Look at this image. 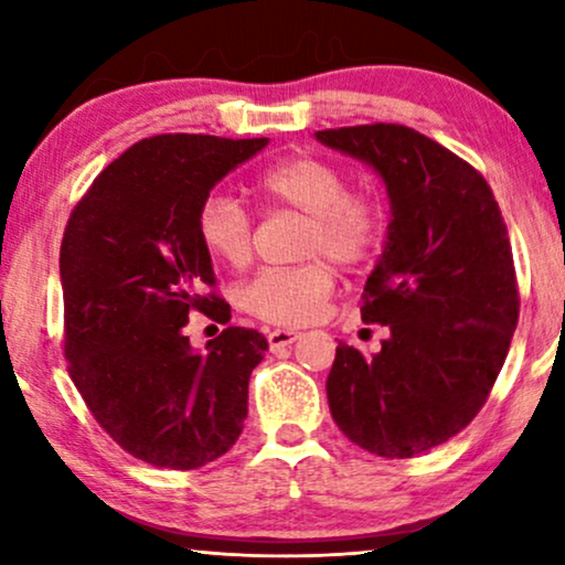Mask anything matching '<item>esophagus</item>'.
<instances>
[{
	"mask_svg": "<svg viewBox=\"0 0 565 565\" xmlns=\"http://www.w3.org/2000/svg\"><path fill=\"white\" fill-rule=\"evenodd\" d=\"M298 337H300V331H296V329H275V331H269V334H267L269 350L277 352V350H282V347H290Z\"/></svg>",
	"mask_w": 565,
	"mask_h": 565,
	"instance_id": "obj_1",
	"label": "esophagus"
}]
</instances>
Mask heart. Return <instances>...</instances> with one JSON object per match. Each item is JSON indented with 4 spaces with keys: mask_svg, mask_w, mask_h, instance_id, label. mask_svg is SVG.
Here are the masks:
<instances>
[{
    "mask_svg": "<svg viewBox=\"0 0 565 565\" xmlns=\"http://www.w3.org/2000/svg\"><path fill=\"white\" fill-rule=\"evenodd\" d=\"M257 188L269 205L306 213L303 254H323L339 267H354L373 257L383 242L385 211L367 192H350V177L321 157H290L259 174ZM198 238L213 259L244 267L254 249V221L242 200L211 192L198 207ZM334 290L327 259L298 267H267L236 292L246 313L277 327L313 321Z\"/></svg>",
    "mask_w": 565,
    "mask_h": 565,
    "instance_id": "obj_1",
    "label": "heart"
}]
</instances>
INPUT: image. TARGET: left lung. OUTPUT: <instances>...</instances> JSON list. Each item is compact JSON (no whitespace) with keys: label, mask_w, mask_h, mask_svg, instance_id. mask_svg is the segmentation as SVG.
<instances>
[{"label":"left lung","mask_w":565,"mask_h":565,"mask_svg":"<svg viewBox=\"0 0 565 565\" xmlns=\"http://www.w3.org/2000/svg\"><path fill=\"white\" fill-rule=\"evenodd\" d=\"M316 138L373 167L391 200L360 308L391 337L373 358L339 342L331 416L362 450L414 458L473 422L507 360L520 319L507 223L481 172L419 130L373 122Z\"/></svg>","instance_id":"left-lung-1"}]
</instances>
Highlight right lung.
Returning <instances> with one entry per match:
<instances>
[{"label":"right lung","instance_id":"obj_1","mask_svg":"<svg viewBox=\"0 0 565 565\" xmlns=\"http://www.w3.org/2000/svg\"><path fill=\"white\" fill-rule=\"evenodd\" d=\"M269 138L164 134L105 167L61 242L64 354L99 427L134 458L192 470L231 450L249 412V375L267 352L257 329L228 327L207 352L190 313L228 323L200 244L198 207Z\"/></svg>","mask_w":565,"mask_h":565}]
</instances>
